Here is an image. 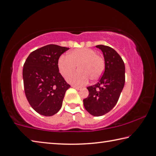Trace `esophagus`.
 Wrapping results in <instances>:
<instances>
[{
    "instance_id": "34e87169",
    "label": "esophagus",
    "mask_w": 156,
    "mask_h": 156,
    "mask_svg": "<svg viewBox=\"0 0 156 156\" xmlns=\"http://www.w3.org/2000/svg\"><path fill=\"white\" fill-rule=\"evenodd\" d=\"M72 87L73 88L77 89V90H80V89H81V88L80 87H77V86H75V85H72Z\"/></svg>"
}]
</instances>
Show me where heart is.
<instances>
[{"mask_svg": "<svg viewBox=\"0 0 156 156\" xmlns=\"http://www.w3.org/2000/svg\"><path fill=\"white\" fill-rule=\"evenodd\" d=\"M78 65V72L70 74L67 80L77 86H83L89 79L97 80L105 70L103 58L97 55L94 50L89 48L76 49L71 51L68 56H62L58 61L59 71L66 77L73 72Z\"/></svg>", "mask_w": 156, "mask_h": 156, "instance_id": "b5f03b06", "label": "heart"}]
</instances>
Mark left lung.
<instances>
[{"instance_id":"1","label":"left lung","mask_w":156,"mask_h":156,"mask_svg":"<svg viewBox=\"0 0 156 156\" xmlns=\"http://www.w3.org/2000/svg\"><path fill=\"white\" fill-rule=\"evenodd\" d=\"M103 53L105 72L99 82L87 87L89 96L83 100L85 109L94 116L110 112L118 102L125 83V67L122 58L112 47L96 46Z\"/></svg>"}]
</instances>
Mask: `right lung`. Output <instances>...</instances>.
<instances>
[{
    "label": "right lung",
    "instance_id": "add662e5",
    "mask_svg": "<svg viewBox=\"0 0 156 156\" xmlns=\"http://www.w3.org/2000/svg\"><path fill=\"white\" fill-rule=\"evenodd\" d=\"M69 49L48 44L31 52L25 60L23 70L25 96L39 114L51 116L62 107L70 85L60 73L58 61Z\"/></svg>",
    "mask_w": 156,
    "mask_h": 156
}]
</instances>
